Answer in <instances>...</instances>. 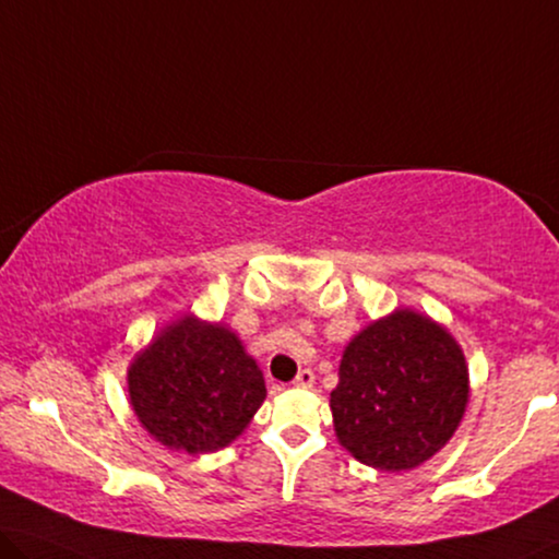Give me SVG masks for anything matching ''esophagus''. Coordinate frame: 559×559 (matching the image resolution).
Instances as JSON below:
<instances>
[{
    "instance_id": "esophagus-1",
    "label": "esophagus",
    "mask_w": 559,
    "mask_h": 559,
    "mask_svg": "<svg viewBox=\"0 0 559 559\" xmlns=\"http://www.w3.org/2000/svg\"><path fill=\"white\" fill-rule=\"evenodd\" d=\"M313 371L311 369H301L296 373V379H294V386H298V389H311L313 386Z\"/></svg>"
}]
</instances>
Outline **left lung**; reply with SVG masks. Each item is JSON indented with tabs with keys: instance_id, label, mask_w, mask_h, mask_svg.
<instances>
[{
	"instance_id": "obj_1",
	"label": "left lung",
	"mask_w": 559,
	"mask_h": 559,
	"mask_svg": "<svg viewBox=\"0 0 559 559\" xmlns=\"http://www.w3.org/2000/svg\"><path fill=\"white\" fill-rule=\"evenodd\" d=\"M469 371L452 333L399 308L348 341L331 391L341 447L381 472L414 469L460 427Z\"/></svg>"
}]
</instances>
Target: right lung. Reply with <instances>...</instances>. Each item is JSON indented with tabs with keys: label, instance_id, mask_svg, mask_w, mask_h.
I'll return each mask as SVG.
<instances>
[{
	"label": "right lung",
	"instance_id": "obj_1",
	"mask_svg": "<svg viewBox=\"0 0 559 559\" xmlns=\"http://www.w3.org/2000/svg\"><path fill=\"white\" fill-rule=\"evenodd\" d=\"M128 391L150 437L175 452L207 454L243 435L265 381L230 329L182 316L132 359Z\"/></svg>",
	"mask_w": 559,
	"mask_h": 559
}]
</instances>
